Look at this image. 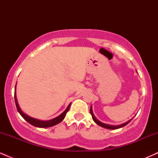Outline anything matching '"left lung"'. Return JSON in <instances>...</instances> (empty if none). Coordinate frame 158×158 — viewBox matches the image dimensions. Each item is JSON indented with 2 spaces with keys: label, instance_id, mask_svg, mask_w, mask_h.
Instances as JSON below:
<instances>
[{
  "label": "left lung",
  "instance_id": "8db88e82",
  "mask_svg": "<svg viewBox=\"0 0 158 158\" xmlns=\"http://www.w3.org/2000/svg\"><path fill=\"white\" fill-rule=\"evenodd\" d=\"M90 114H91L92 118H93V119H94V122H95L96 123H97V125H99V126H102V127H103V128H108V129H117V128H122V127L125 126H126V125L128 124V123H130V121H131V119H130V120H128V122H126V123H123V124H122V125H119V126H110V125L105 124V123H101L100 121L98 120V119H97V118H96L95 117H94V114H93V111H92V107H90Z\"/></svg>",
  "mask_w": 158,
  "mask_h": 158
}]
</instances>
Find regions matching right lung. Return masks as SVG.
I'll list each match as a JSON object with an SVG mask.
<instances>
[{"mask_svg": "<svg viewBox=\"0 0 158 158\" xmlns=\"http://www.w3.org/2000/svg\"><path fill=\"white\" fill-rule=\"evenodd\" d=\"M15 88H15V101L16 108H17L18 111H19V114L22 116V117L25 119V120L27 121V122L30 123V124H31V125H32V126H34L35 127H39V128H48V127H51V126H55V125L58 124V123H61V121L64 119L65 116H66L67 112L68 111L69 109H70V104H71V103H70V104H69L68 108H66V110H65L62 114H60L59 117H56V118L50 119V120H48V121H41V120H39V119H34V118H32V117H29V116H27V114H25L22 111V110H21V108H19V104H18V102H17V98H16V95H15Z\"/></svg>", "mask_w": 158, "mask_h": 158, "instance_id": "add662e5", "label": "right lung"}]
</instances>
